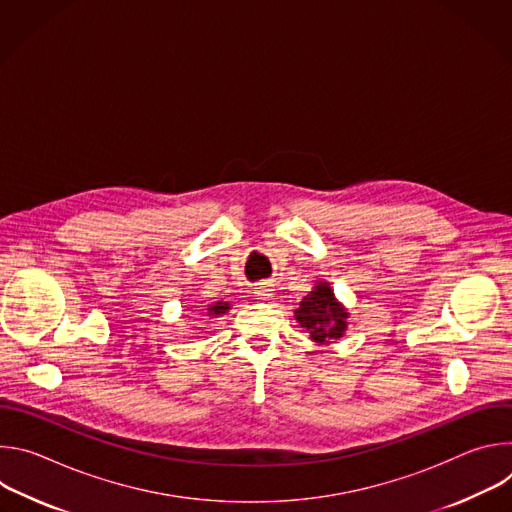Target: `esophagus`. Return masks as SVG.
<instances>
[{
    "mask_svg": "<svg viewBox=\"0 0 512 512\" xmlns=\"http://www.w3.org/2000/svg\"><path fill=\"white\" fill-rule=\"evenodd\" d=\"M253 294H255L259 300H269V298L273 296V287H271L269 283H259V285L253 289Z\"/></svg>",
    "mask_w": 512,
    "mask_h": 512,
    "instance_id": "esophagus-1",
    "label": "esophagus"
}]
</instances>
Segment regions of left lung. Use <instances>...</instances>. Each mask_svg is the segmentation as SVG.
<instances>
[{
  "label": "left lung",
  "instance_id": "left-lung-1",
  "mask_svg": "<svg viewBox=\"0 0 512 512\" xmlns=\"http://www.w3.org/2000/svg\"><path fill=\"white\" fill-rule=\"evenodd\" d=\"M346 308L334 298L330 283L318 281L310 294L300 302L296 320L310 332V338L320 344H328L344 336L348 326Z\"/></svg>",
  "mask_w": 512,
  "mask_h": 512
}]
</instances>
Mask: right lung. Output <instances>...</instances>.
<instances>
[{"mask_svg": "<svg viewBox=\"0 0 512 512\" xmlns=\"http://www.w3.org/2000/svg\"><path fill=\"white\" fill-rule=\"evenodd\" d=\"M231 310V304H227V302H216V304H212V306H208V316H221V314H225V312H229Z\"/></svg>", "mask_w": 512, "mask_h": 512, "instance_id": "1", "label": "right lung"}]
</instances>
